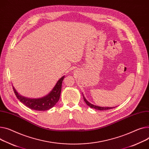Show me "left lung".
<instances>
[{
	"mask_svg": "<svg viewBox=\"0 0 149 149\" xmlns=\"http://www.w3.org/2000/svg\"><path fill=\"white\" fill-rule=\"evenodd\" d=\"M83 99H84V101H85V102L86 103V104L89 106L90 107L92 108H94V109H96V110H109V109H111V108H113L114 107H97V106H96V105H94L91 103H89L86 100V98L84 97V96L83 95Z\"/></svg>",
	"mask_w": 149,
	"mask_h": 149,
	"instance_id": "obj_1",
	"label": "left lung"
}]
</instances>
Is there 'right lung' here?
Segmentation results:
<instances>
[{"label":"right lung","mask_w":149,"mask_h":149,"mask_svg":"<svg viewBox=\"0 0 149 149\" xmlns=\"http://www.w3.org/2000/svg\"><path fill=\"white\" fill-rule=\"evenodd\" d=\"M65 76H63L59 80L53 90L48 95L39 99H29L19 95L14 87L13 91L18 100L28 108L36 111H45L53 107L60 98L62 84Z\"/></svg>","instance_id":"obj_1"}]
</instances>
